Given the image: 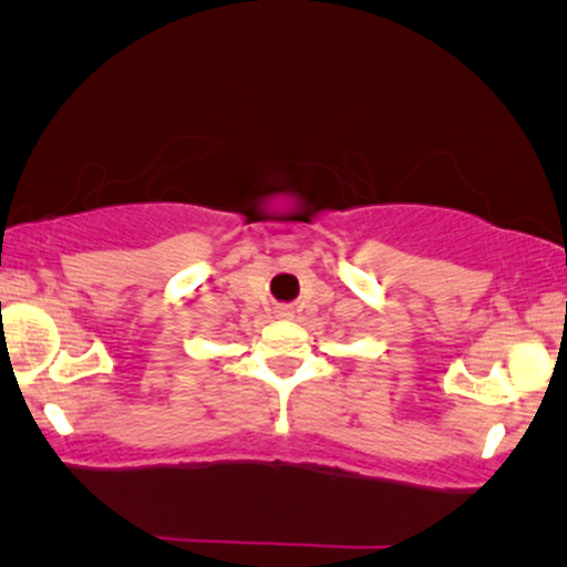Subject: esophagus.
I'll return each instance as SVG.
<instances>
[{
  "label": "esophagus",
  "mask_w": 567,
  "mask_h": 567,
  "mask_svg": "<svg viewBox=\"0 0 567 567\" xmlns=\"http://www.w3.org/2000/svg\"><path fill=\"white\" fill-rule=\"evenodd\" d=\"M293 312H291V309L289 307H278V317H291Z\"/></svg>",
  "instance_id": "34e87169"
}]
</instances>
